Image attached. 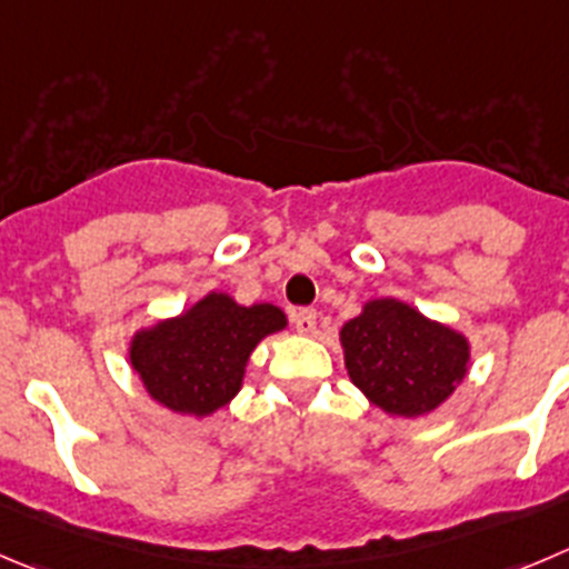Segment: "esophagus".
I'll return each instance as SVG.
<instances>
[{
	"instance_id": "1",
	"label": "esophagus",
	"mask_w": 569,
	"mask_h": 569,
	"mask_svg": "<svg viewBox=\"0 0 569 569\" xmlns=\"http://www.w3.org/2000/svg\"><path fill=\"white\" fill-rule=\"evenodd\" d=\"M316 323H318V312L305 307V310H293V327L296 332L301 335H312L316 332Z\"/></svg>"
}]
</instances>
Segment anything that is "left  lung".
Segmentation results:
<instances>
[{"mask_svg":"<svg viewBox=\"0 0 569 569\" xmlns=\"http://www.w3.org/2000/svg\"><path fill=\"white\" fill-rule=\"evenodd\" d=\"M351 382L386 413H430L467 377L469 343L397 299L369 301L340 329Z\"/></svg>","mask_w":569,"mask_h":569,"instance_id":"left-lung-1","label":"left lung"}]
</instances>
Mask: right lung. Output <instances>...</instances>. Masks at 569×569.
<instances>
[{
	"label": "right lung",
	"instance_id": "right-lung-1",
	"mask_svg": "<svg viewBox=\"0 0 569 569\" xmlns=\"http://www.w3.org/2000/svg\"><path fill=\"white\" fill-rule=\"evenodd\" d=\"M284 323L279 307H240L212 293L183 316L139 332L131 362L156 402L176 413L209 416L240 391L259 340Z\"/></svg>",
	"mask_w": 569,
	"mask_h": 569
}]
</instances>
